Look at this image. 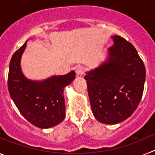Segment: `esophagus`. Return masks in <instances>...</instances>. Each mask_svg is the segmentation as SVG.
I'll return each instance as SVG.
<instances>
[{"label": "esophagus", "instance_id": "1", "mask_svg": "<svg viewBox=\"0 0 155 155\" xmlns=\"http://www.w3.org/2000/svg\"><path fill=\"white\" fill-rule=\"evenodd\" d=\"M84 71H85V68L83 67V66H78L76 68V74L77 75H83L84 74Z\"/></svg>", "mask_w": 155, "mask_h": 155}]
</instances>
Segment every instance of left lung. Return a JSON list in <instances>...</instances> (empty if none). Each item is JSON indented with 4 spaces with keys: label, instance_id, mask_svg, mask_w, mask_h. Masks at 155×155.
Instances as JSON below:
<instances>
[{
    "label": "left lung",
    "instance_id": "left-lung-1",
    "mask_svg": "<svg viewBox=\"0 0 155 155\" xmlns=\"http://www.w3.org/2000/svg\"><path fill=\"white\" fill-rule=\"evenodd\" d=\"M107 61L84 76L94 117L100 123L116 124L136 110L143 92L146 71L130 42L112 36Z\"/></svg>",
    "mask_w": 155,
    "mask_h": 155
}]
</instances>
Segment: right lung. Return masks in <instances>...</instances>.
<instances>
[{
    "mask_svg": "<svg viewBox=\"0 0 155 155\" xmlns=\"http://www.w3.org/2000/svg\"><path fill=\"white\" fill-rule=\"evenodd\" d=\"M26 42L14 53L8 77V91L16 107L30 124L50 128L65 118L64 89L75 78V72L53 76L42 81L28 80L23 75L20 61Z\"/></svg>",
    "mask_w": 155,
    "mask_h": 155,
    "instance_id": "obj_1",
    "label": "right lung"
}]
</instances>
